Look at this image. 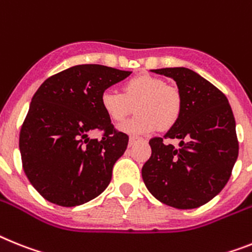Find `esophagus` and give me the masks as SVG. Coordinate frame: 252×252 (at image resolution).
<instances>
[{
	"instance_id": "obj_1",
	"label": "esophagus",
	"mask_w": 252,
	"mask_h": 252,
	"mask_svg": "<svg viewBox=\"0 0 252 252\" xmlns=\"http://www.w3.org/2000/svg\"><path fill=\"white\" fill-rule=\"evenodd\" d=\"M137 139H138V137H134V136L129 137V146H132V145H133V143L136 142Z\"/></svg>"
}]
</instances>
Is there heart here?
<instances>
[{
	"mask_svg": "<svg viewBox=\"0 0 252 252\" xmlns=\"http://www.w3.org/2000/svg\"><path fill=\"white\" fill-rule=\"evenodd\" d=\"M123 92L105 90L100 103L110 120L122 123L133 113L137 115L124 123L120 129L129 134H146L160 129H169L178 122L182 114V94L178 87L166 84L155 75H137L123 84Z\"/></svg>",
	"mask_w": 252,
	"mask_h": 252,
	"instance_id": "obj_1",
	"label": "heart"
}]
</instances>
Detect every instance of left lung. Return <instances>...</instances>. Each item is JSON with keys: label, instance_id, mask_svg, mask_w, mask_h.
Listing matches in <instances>:
<instances>
[{"label": "left lung", "instance_id": "obj_1", "mask_svg": "<svg viewBox=\"0 0 252 252\" xmlns=\"http://www.w3.org/2000/svg\"><path fill=\"white\" fill-rule=\"evenodd\" d=\"M177 82L182 114L165 136L150 139L142 168L146 187L158 201L194 209L214 198L229 181L238 156L236 120L225 94L187 67L155 69ZM178 139L175 148L165 139Z\"/></svg>", "mask_w": 252, "mask_h": 252}]
</instances>
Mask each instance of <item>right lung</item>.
I'll use <instances>...</instances> for the list:
<instances>
[{
  "label": "right lung",
  "mask_w": 252,
  "mask_h": 252,
  "mask_svg": "<svg viewBox=\"0 0 252 252\" xmlns=\"http://www.w3.org/2000/svg\"><path fill=\"white\" fill-rule=\"evenodd\" d=\"M132 71L75 65L46 79L32 98L20 129L23 169L52 204L71 208L105 191L129 137L114 128L100 97ZM94 130L101 140H91Z\"/></svg>",
  "instance_id": "right-lung-1"
}]
</instances>
